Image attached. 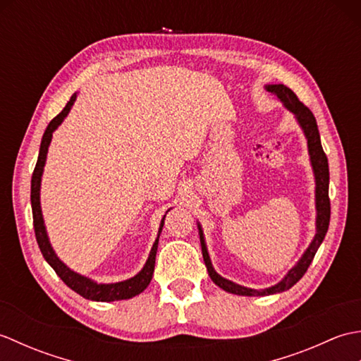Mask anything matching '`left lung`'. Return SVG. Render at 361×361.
Here are the masks:
<instances>
[{"label":"left lung","instance_id":"8db88e82","mask_svg":"<svg viewBox=\"0 0 361 361\" xmlns=\"http://www.w3.org/2000/svg\"><path fill=\"white\" fill-rule=\"evenodd\" d=\"M265 90L268 91V93H273L283 104V106H286L288 111L295 114L298 124L302 128L305 140H307L309 157H310V163H312V169H313V175H315L317 234H315V237H313V240L310 242L309 248L304 251L301 259L298 260L293 268H290V271L283 276L282 281H279L278 283H274V286L268 287V288L255 290V288L243 287L233 281L221 278V276L216 270H214L212 262L209 259L208 248H206L203 229H202L200 224H197L198 234H200L203 260H204L206 268H208L209 278L212 279L214 283H216V286L224 288L225 291H228V293L239 295V296H267V295L282 293V291H286V290L293 287L295 283L302 278L304 273L307 271L309 265L312 264L313 257H315V255H317L319 245L324 240L327 228H329V221H331V200H329V163H327L326 153L323 150V145H321L317 119H315V116H313V113L307 109V106L299 101L293 91L287 88L286 85H282V83H279V85H265Z\"/></svg>","mask_w":361,"mask_h":361}]
</instances>
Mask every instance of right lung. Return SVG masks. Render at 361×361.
<instances>
[{
    "mask_svg": "<svg viewBox=\"0 0 361 361\" xmlns=\"http://www.w3.org/2000/svg\"><path fill=\"white\" fill-rule=\"evenodd\" d=\"M75 97L78 93H74L70 99V102L65 105V109L60 111L56 118H54L49 126L46 127L44 135L42 137L40 144V152H38V159L32 173V180H30V204H32V217H34V229H35V239L38 247H40L42 255L46 262H48L57 276L62 279L68 287L74 290L75 293H79L85 299H91V301H99V302H111V301H121V299H130L136 295L142 293V291L147 288V286L152 281L153 270H155V257H157V250H158V240L159 234L163 231L164 226V219L161 220L157 240L153 243L150 250V255L147 257V262L142 267V270L136 276L126 281L114 282V283H97L93 279L87 278V276H82L79 273L73 271L71 268H68L62 260H60L56 255V251L52 250L48 233H46L43 214H42V206H40V186H42V175L46 163V155H48V147L52 140V133L56 132V128L62 124L63 119L68 116L71 106L75 102Z\"/></svg>",
    "mask_w": 361,
    "mask_h": 361,
    "instance_id": "add662e5",
    "label": "right lung"
}]
</instances>
